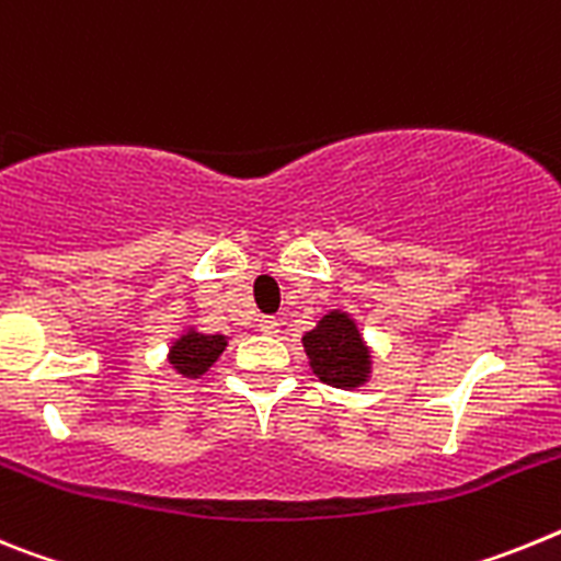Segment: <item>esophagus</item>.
Instances as JSON below:
<instances>
[{
	"label": "esophagus",
	"mask_w": 561,
	"mask_h": 561,
	"mask_svg": "<svg viewBox=\"0 0 561 561\" xmlns=\"http://www.w3.org/2000/svg\"><path fill=\"white\" fill-rule=\"evenodd\" d=\"M277 329H280V323H277L275 317H261V320H257V331H261V334H277Z\"/></svg>",
	"instance_id": "34e87169"
}]
</instances>
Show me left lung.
<instances>
[{
    "mask_svg": "<svg viewBox=\"0 0 561 561\" xmlns=\"http://www.w3.org/2000/svg\"><path fill=\"white\" fill-rule=\"evenodd\" d=\"M314 376L331 388H359L370 376V348L345 311H329L304 336Z\"/></svg>",
    "mask_w": 561,
    "mask_h": 561,
    "instance_id": "obj_1",
    "label": "left lung"
}]
</instances>
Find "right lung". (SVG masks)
<instances>
[{
  "mask_svg": "<svg viewBox=\"0 0 561 561\" xmlns=\"http://www.w3.org/2000/svg\"><path fill=\"white\" fill-rule=\"evenodd\" d=\"M227 348V336L221 334H199L196 329L185 331L180 340L173 342L168 351V362L185 379H199L213 362L219 359L221 351Z\"/></svg>",
  "mask_w": 561,
  "mask_h": 561,
  "instance_id": "1",
  "label": "right lung"
}]
</instances>
